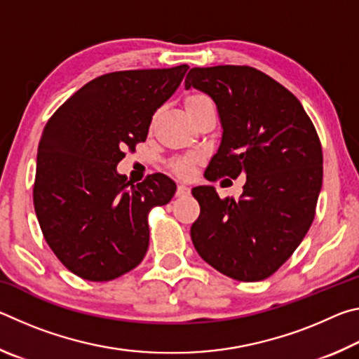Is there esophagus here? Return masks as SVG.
<instances>
[{"mask_svg": "<svg viewBox=\"0 0 359 359\" xmlns=\"http://www.w3.org/2000/svg\"><path fill=\"white\" fill-rule=\"evenodd\" d=\"M190 187L187 185H177V191H175V196H187V194H190Z\"/></svg>", "mask_w": 359, "mask_h": 359, "instance_id": "34e87169", "label": "esophagus"}]
</instances>
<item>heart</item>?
<instances>
[{"label": "heart", "mask_w": 359, "mask_h": 359, "mask_svg": "<svg viewBox=\"0 0 359 359\" xmlns=\"http://www.w3.org/2000/svg\"><path fill=\"white\" fill-rule=\"evenodd\" d=\"M205 100L209 98L204 95H191L185 100V107L190 109L191 106L199 104V102H203ZM201 154H198V151H188L185 155L172 158V160L169 161V169H171L175 175H179L180 179H190L193 177L194 172H196V166L201 163Z\"/></svg>", "instance_id": "obj_1"}]
</instances>
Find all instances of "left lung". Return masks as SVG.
Masks as SVG:
<instances>
[{"label":"left lung","instance_id":"left-lung-1","mask_svg":"<svg viewBox=\"0 0 359 359\" xmlns=\"http://www.w3.org/2000/svg\"><path fill=\"white\" fill-rule=\"evenodd\" d=\"M215 101L223 136L205 177L247 175L239 201L193 188L199 217L193 245L205 263L241 282L271 277L313 222L323 180L317 130L296 96L252 66L193 68L185 88Z\"/></svg>","mask_w":359,"mask_h":359}]
</instances>
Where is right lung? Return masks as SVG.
<instances>
[{
  "mask_svg": "<svg viewBox=\"0 0 359 359\" xmlns=\"http://www.w3.org/2000/svg\"><path fill=\"white\" fill-rule=\"evenodd\" d=\"M187 69L109 72L85 83L48 118L33 204L48 247L77 277L109 282L144 259L149 212L171 201L177 187L160 172L133 185L115 168L125 150L135 151L147 139L151 115Z\"/></svg>",
  "mask_w": 359,
  "mask_h": 359,
  "instance_id": "add662e5",
  "label": "right lung"
}]
</instances>
